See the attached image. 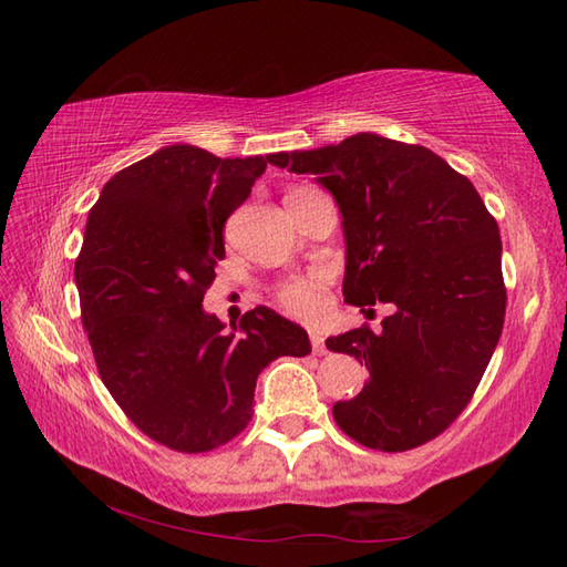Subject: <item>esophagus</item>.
Here are the masks:
<instances>
[{
    "mask_svg": "<svg viewBox=\"0 0 567 567\" xmlns=\"http://www.w3.org/2000/svg\"><path fill=\"white\" fill-rule=\"evenodd\" d=\"M309 343H311V351H315V355L327 353V346H323L321 333H309Z\"/></svg>",
    "mask_w": 567,
    "mask_h": 567,
    "instance_id": "34e87169",
    "label": "esophagus"
}]
</instances>
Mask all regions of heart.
<instances>
[{
  "label": "heart",
  "mask_w": 567,
  "mask_h": 567,
  "mask_svg": "<svg viewBox=\"0 0 567 567\" xmlns=\"http://www.w3.org/2000/svg\"><path fill=\"white\" fill-rule=\"evenodd\" d=\"M327 275H315L309 280H290L275 290V302L282 311L299 321H321L327 315Z\"/></svg>",
  "instance_id": "obj_1"
}]
</instances>
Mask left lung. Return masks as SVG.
<instances>
[{"mask_svg": "<svg viewBox=\"0 0 567 567\" xmlns=\"http://www.w3.org/2000/svg\"><path fill=\"white\" fill-rule=\"evenodd\" d=\"M277 167L317 175L339 202L348 305H392L327 348L365 363L370 380L336 402L339 429L365 449L412 451L473 400L507 311L502 238L473 183L416 143L355 134L339 146L277 153Z\"/></svg>", "mask_w": 567, "mask_h": 567, "instance_id": "1", "label": "left lung"}]
</instances>
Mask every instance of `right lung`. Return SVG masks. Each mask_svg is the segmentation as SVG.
<instances>
[{
    "mask_svg": "<svg viewBox=\"0 0 567 567\" xmlns=\"http://www.w3.org/2000/svg\"><path fill=\"white\" fill-rule=\"evenodd\" d=\"M275 155L167 146L118 171L90 209L75 282L94 363L131 424L171 451L238 436L260 370L311 351L307 331L268 307L231 331L202 309L228 216Z\"/></svg>",
    "mask_w": 567,
    "mask_h": 567,
    "instance_id": "right-lung-1",
    "label": "right lung"
}]
</instances>
